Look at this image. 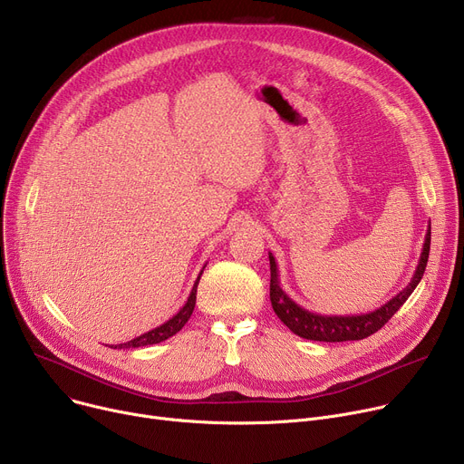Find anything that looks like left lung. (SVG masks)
I'll list each match as a JSON object with an SVG mask.
<instances>
[{"mask_svg": "<svg viewBox=\"0 0 464 464\" xmlns=\"http://www.w3.org/2000/svg\"><path fill=\"white\" fill-rule=\"evenodd\" d=\"M429 248H430V226L425 233V242L421 248V256L416 266V272L412 276L411 284L399 291L392 300L382 304L379 310L369 312L363 315H319L314 314L305 307L298 305L280 285V272H277V265L272 254H268L270 259V302L274 307V314L280 317V321L296 335L304 339H312V342H326V343H337V342H356V339H363L367 335L375 334L381 330L399 310L401 305L407 302V298L412 295L416 285L420 284L421 276L427 266L429 259Z\"/></svg>", "mask_w": 464, "mask_h": 464, "instance_id": "obj_1", "label": "left lung"}]
</instances>
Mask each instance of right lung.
<instances>
[{
    "label": "right lung",
    "instance_id": "obj_1",
    "mask_svg": "<svg viewBox=\"0 0 464 464\" xmlns=\"http://www.w3.org/2000/svg\"><path fill=\"white\" fill-rule=\"evenodd\" d=\"M203 268H205V266H203ZM201 274H203V270L199 272L198 280L194 282V287H192V291H190L188 300L184 302V305L180 307V310H179L169 321H166L164 324H160V326H157V328H152V330H149V332H145V334H141V335L130 339V342H127V343L115 345V349H138V347H147V345H154V343L166 342L168 337L175 335L184 324L188 323V319H190V315H192V312H194V307H196V295H198V284H199Z\"/></svg>",
    "mask_w": 464,
    "mask_h": 464
}]
</instances>
